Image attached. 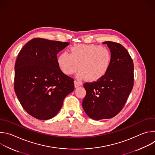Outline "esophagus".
Returning <instances> with one entry per match:
<instances>
[{"instance_id":"1","label":"esophagus","mask_w":155,"mask_h":155,"mask_svg":"<svg viewBox=\"0 0 155 155\" xmlns=\"http://www.w3.org/2000/svg\"><path fill=\"white\" fill-rule=\"evenodd\" d=\"M74 85H75V87H78V86H81L82 84H81L80 82H79V81L75 80V81H74Z\"/></svg>"}]
</instances>
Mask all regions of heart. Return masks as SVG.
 Wrapping results in <instances>:
<instances>
[{"instance_id":"obj_1","label":"heart","mask_w":155,"mask_h":155,"mask_svg":"<svg viewBox=\"0 0 155 155\" xmlns=\"http://www.w3.org/2000/svg\"><path fill=\"white\" fill-rule=\"evenodd\" d=\"M112 62L110 51L99 45L80 44L70 48V54L61 53L58 58L60 70L67 75L74 74L78 69L79 78L95 81L107 72Z\"/></svg>"}]
</instances>
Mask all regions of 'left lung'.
<instances>
[{"mask_svg": "<svg viewBox=\"0 0 155 155\" xmlns=\"http://www.w3.org/2000/svg\"><path fill=\"white\" fill-rule=\"evenodd\" d=\"M110 48L112 62L105 75L91 83H84L86 94L82 106L93 120L111 118L124 107L134 86V63L127 50L114 41L103 42Z\"/></svg>", "mask_w": 155, "mask_h": 155, "instance_id": "8db88e82", "label": "left lung"}]
</instances>
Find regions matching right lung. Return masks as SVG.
I'll list each match as a JSON object with an SVG mask.
<instances>
[{
	"instance_id": "1",
	"label": "right lung",
	"mask_w": 155,
	"mask_h": 155,
	"mask_svg": "<svg viewBox=\"0 0 155 155\" xmlns=\"http://www.w3.org/2000/svg\"><path fill=\"white\" fill-rule=\"evenodd\" d=\"M69 43L35 38L19 51L15 65L14 89L22 107L41 120L54 117L74 80L60 70L57 54Z\"/></svg>"
}]
</instances>
